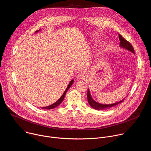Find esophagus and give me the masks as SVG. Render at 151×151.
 Segmentation results:
<instances>
[{"label": "esophagus", "instance_id": "obj_1", "mask_svg": "<svg viewBox=\"0 0 151 151\" xmlns=\"http://www.w3.org/2000/svg\"><path fill=\"white\" fill-rule=\"evenodd\" d=\"M78 78L81 79H85V75H84V73H79L78 75Z\"/></svg>", "mask_w": 151, "mask_h": 151}]
</instances>
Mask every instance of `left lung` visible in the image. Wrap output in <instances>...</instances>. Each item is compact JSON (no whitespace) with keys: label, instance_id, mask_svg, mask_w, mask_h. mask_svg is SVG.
I'll return each instance as SVG.
<instances>
[{"label":"left lung","instance_id":"1","mask_svg":"<svg viewBox=\"0 0 151 151\" xmlns=\"http://www.w3.org/2000/svg\"><path fill=\"white\" fill-rule=\"evenodd\" d=\"M119 40H120V46L132 51V52H133L134 54V48L133 47V46L132 45V44H130V42H129L128 41H127L126 39H125L120 34H119ZM87 99H88V103L89 104L93 107V108H94V109H96V110H103V109H110L111 108V107H114V106H115L116 105H118V104L122 103L125 99H124L123 100L117 102V103H114V104H100V103H97L96 101H95L91 97V94L90 93V91L88 89V91H87Z\"/></svg>","mask_w":151,"mask_h":151}]
</instances>
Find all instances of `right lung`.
I'll return each mask as SVG.
<instances>
[{
  "mask_svg": "<svg viewBox=\"0 0 151 151\" xmlns=\"http://www.w3.org/2000/svg\"><path fill=\"white\" fill-rule=\"evenodd\" d=\"M38 31H39V30L36 31V32H38ZM73 80H72V81L70 82V83H69V85H68V87L66 89L65 91L64 92V93H63V94L62 95V96H61L55 103H54V104H51V105H50V106H49L43 107H42V109H52L55 108V107H56L58 106V105H60V103L63 101L64 98V97H65V95H66V92H67L68 90L70 88V87H71V85L73 84Z\"/></svg>",
  "mask_w": 151,
  "mask_h": 151,
  "instance_id": "obj_1",
  "label": "right lung"
}]
</instances>
